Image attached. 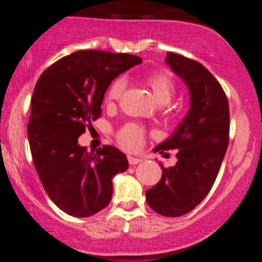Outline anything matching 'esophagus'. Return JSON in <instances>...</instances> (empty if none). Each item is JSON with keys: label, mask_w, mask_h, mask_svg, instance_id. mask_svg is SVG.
Here are the masks:
<instances>
[{"label": "esophagus", "mask_w": 262, "mask_h": 262, "mask_svg": "<svg viewBox=\"0 0 262 262\" xmlns=\"http://www.w3.org/2000/svg\"><path fill=\"white\" fill-rule=\"evenodd\" d=\"M127 160H128V164L129 165H138V164H140L141 161V158H138V157H133V156H128V157H127Z\"/></svg>", "instance_id": "34e87169"}]
</instances>
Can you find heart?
Here are the masks:
<instances>
[{
    "label": "heart",
    "mask_w": 262,
    "mask_h": 262,
    "mask_svg": "<svg viewBox=\"0 0 262 262\" xmlns=\"http://www.w3.org/2000/svg\"><path fill=\"white\" fill-rule=\"evenodd\" d=\"M148 87L152 91L158 104H167L175 93V81L167 73H155L150 74L147 79ZM124 90V80L122 78H117L110 83L105 92V102L106 105L114 104L119 100ZM144 128L138 123H127L117 133V140L119 145L127 150H135L140 147L144 138Z\"/></svg>",
    "instance_id": "heart-1"
}]
</instances>
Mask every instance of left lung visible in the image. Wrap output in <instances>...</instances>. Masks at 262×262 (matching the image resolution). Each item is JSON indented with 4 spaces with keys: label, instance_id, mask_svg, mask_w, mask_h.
I'll return each mask as SVG.
<instances>
[{
    "label": "left lung",
    "instance_id": "1",
    "mask_svg": "<svg viewBox=\"0 0 262 262\" xmlns=\"http://www.w3.org/2000/svg\"><path fill=\"white\" fill-rule=\"evenodd\" d=\"M189 91V110L171 136L155 152H177L174 166H162V177L147 189L148 205L165 217L195 209L209 193L229 145L230 113L226 93L198 61L167 53L165 59Z\"/></svg>",
    "mask_w": 262,
    "mask_h": 262
}]
</instances>
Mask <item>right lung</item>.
Instances as JSON below:
<instances>
[{
  "label": "right lung",
  "mask_w": 262,
  "mask_h": 262,
  "mask_svg": "<svg viewBox=\"0 0 262 262\" xmlns=\"http://www.w3.org/2000/svg\"><path fill=\"white\" fill-rule=\"evenodd\" d=\"M143 59L126 53L79 50L48 67L31 98L27 134L33 165L50 200L73 217H90L112 200L126 156L112 145L90 155L78 139L101 115L107 87Z\"/></svg>",
  "instance_id": "1"
}]
</instances>
